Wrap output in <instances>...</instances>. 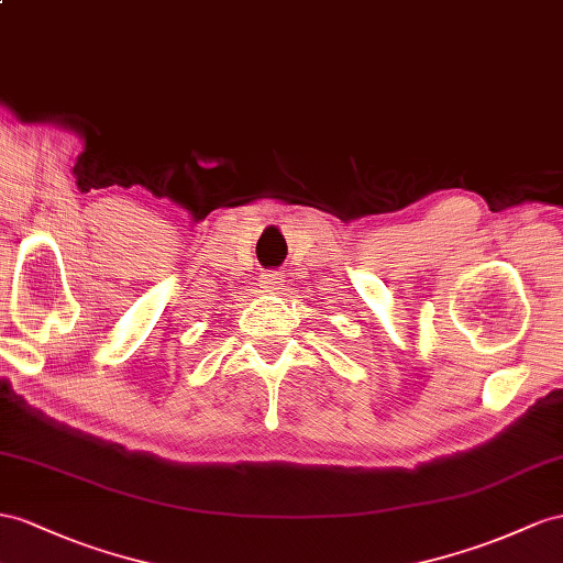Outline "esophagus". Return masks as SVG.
Segmentation results:
<instances>
[{
	"mask_svg": "<svg viewBox=\"0 0 563 563\" xmlns=\"http://www.w3.org/2000/svg\"><path fill=\"white\" fill-rule=\"evenodd\" d=\"M262 285L266 287V290H283V285H285L283 273H280V271H268V273H264V276H262Z\"/></svg>",
	"mask_w": 563,
	"mask_h": 563,
	"instance_id": "1",
	"label": "esophagus"
}]
</instances>
